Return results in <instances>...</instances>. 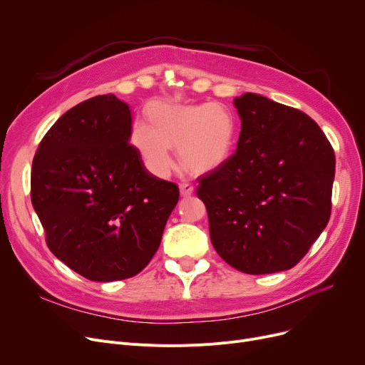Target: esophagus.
<instances>
[{"instance_id":"esophagus-1","label":"esophagus","mask_w":365,"mask_h":365,"mask_svg":"<svg viewBox=\"0 0 365 365\" xmlns=\"http://www.w3.org/2000/svg\"><path fill=\"white\" fill-rule=\"evenodd\" d=\"M180 195L182 197H190L194 194V186L189 183H180Z\"/></svg>"}]
</instances>
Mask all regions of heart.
I'll return each instance as SVG.
<instances>
[{
  "instance_id": "b5f03b06",
  "label": "heart",
  "mask_w": 365,
  "mask_h": 365,
  "mask_svg": "<svg viewBox=\"0 0 365 365\" xmlns=\"http://www.w3.org/2000/svg\"><path fill=\"white\" fill-rule=\"evenodd\" d=\"M130 140L152 175H168L175 165L171 148H178L186 170L205 175L232 157L238 142V120L227 106L215 102H155L148 108V123L134 121Z\"/></svg>"
}]
</instances>
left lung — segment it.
Returning a JSON list of instances; mask_svg holds the SVG:
<instances>
[{
    "label": "left lung",
    "mask_w": 365,
    "mask_h": 365,
    "mask_svg": "<svg viewBox=\"0 0 365 365\" xmlns=\"http://www.w3.org/2000/svg\"><path fill=\"white\" fill-rule=\"evenodd\" d=\"M237 150L197 187L217 255L235 269H292L327 226L336 158L319 125L264 96L234 99Z\"/></svg>",
    "instance_id": "left-lung-1"
}]
</instances>
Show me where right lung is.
<instances>
[{"mask_svg": "<svg viewBox=\"0 0 365 365\" xmlns=\"http://www.w3.org/2000/svg\"><path fill=\"white\" fill-rule=\"evenodd\" d=\"M130 133L128 105L96 96L53 124L32 161L31 201L50 252L91 281L139 274L179 201L176 183L145 168Z\"/></svg>", "mask_w": 365, "mask_h": 365, "instance_id": "obj_1", "label": "right lung"}]
</instances>
